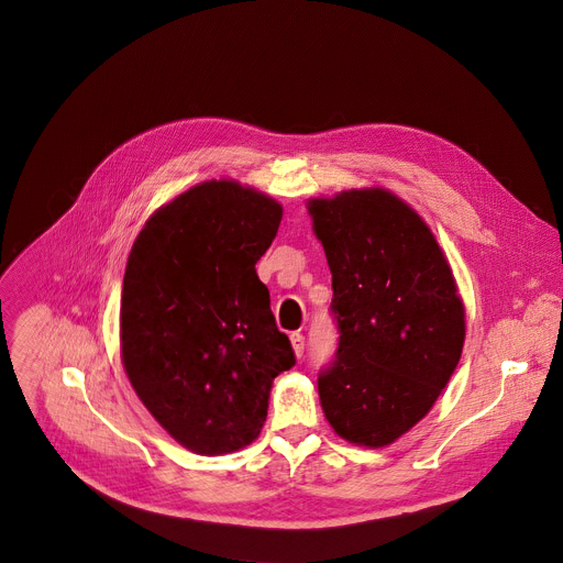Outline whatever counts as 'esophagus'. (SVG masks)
Segmentation results:
<instances>
[{"mask_svg": "<svg viewBox=\"0 0 563 563\" xmlns=\"http://www.w3.org/2000/svg\"><path fill=\"white\" fill-rule=\"evenodd\" d=\"M290 345H292V350H295L297 356H302V354H305V347H307V341H305V336H302L300 332H292V334H290Z\"/></svg>", "mask_w": 563, "mask_h": 563, "instance_id": "esophagus-1", "label": "esophagus"}]
</instances>
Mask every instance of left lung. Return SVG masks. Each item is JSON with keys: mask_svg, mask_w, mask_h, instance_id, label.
Returning a JSON list of instances; mask_svg holds the SVG:
<instances>
[{"mask_svg": "<svg viewBox=\"0 0 563 563\" xmlns=\"http://www.w3.org/2000/svg\"><path fill=\"white\" fill-rule=\"evenodd\" d=\"M332 271L334 361L320 405L350 443L384 448L432 409L466 336L464 305L432 231L384 188L309 202Z\"/></svg>", "mask_w": 563, "mask_h": 563, "instance_id": "left-lung-1", "label": "left lung"}]
</instances>
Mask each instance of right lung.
Here are the masks:
<instances>
[{
  "instance_id": "right-lung-1",
  "label": "right lung",
  "mask_w": 563,
  "mask_h": 563,
  "mask_svg": "<svg viewBox=\"0 0 563 563\" xmlns=\"http://www.w3.org/2000/svg\"><path fill=\"white\" fill-rule=\"evenodd\" d=\"M282 207L236 181H205L161 207L131 247L120 302L126 377L168 434L197 454L250 445L273 379L295 366L256 275Z\"/></svg>"
}]
</instances>
